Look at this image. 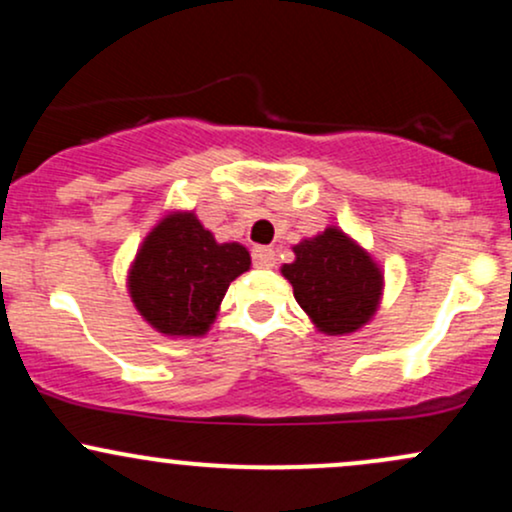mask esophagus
Listing matches in <instances>:
<instances>
[{"mask_svg": "<svg viewBox=\"0 0 512 512\" xmlns=\"http://www.w3.org/2000/svg\"><path fill=\"white\" fill-rule=\"evenodd\" d=\"M252 262H255V267L260 269H269L276 264V255L272 248H264V245H257L255 250H252Z\"/></svg>", "mask_w": 512, "mask_h": 512, "instance_id": "34e87169", "label": "esophagus"}]
</instances>
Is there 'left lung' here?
<instances>
[{
    "instance_id": "obj_1",
    "label": "left lung",
    "mask_w": 512,
    "mask_h": 512,
    "mask_svg": "<svg viewBox=\"0 0 512 512\" xmlns=\"http://www.w3.org/2000/svg\"><path fill=\"white\" fill-rule=\"evenodd\" d=\"M293 252L296 260L284 264L281 274L317 330L334 337L366 325L383 293V274L368 252L334 226Z\"/></svg>"
}]
</instances>
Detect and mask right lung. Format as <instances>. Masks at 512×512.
<instances>
[{
    "label": "right lung",
    "mask_w": 512,
    "mask_h": 512,
    "mask_svg": "<svg viewBox=\"0 0 512 512\" xmlns=\"http://www.w3.org/2000/svg\"><path fill=\"white\" fill-rule=\"evenodd\" d=\"M250 269V252L216 243L192 211L168 214L146 236L129 269V296L154 330L199 337L214 322L231 281Z\"/></svg>",
    "instance_id": "add662e5"
}]
</instances>
